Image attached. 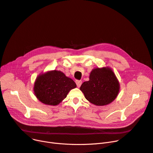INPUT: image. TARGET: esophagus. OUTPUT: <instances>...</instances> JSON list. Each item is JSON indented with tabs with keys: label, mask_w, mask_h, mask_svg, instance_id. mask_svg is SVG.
I'll return each mask as SVG.
<instances>
[{
	"label": "esophagus",
	"mask_w": 153,
	"mask_h": 153,
	"mask_svg": "<svg viewBox=\"0 0 153 153\" xmlns=\"http://www.w3.org/2000/svg\"><path fill=\"white\" fill-rule=\"evenodd\" d=\"M76 85H77V86L79 88V87H80V86L82 85V82L81 80H76Z\"/></svg>",
	"instance_id": "34e87169"
}]
</instances>
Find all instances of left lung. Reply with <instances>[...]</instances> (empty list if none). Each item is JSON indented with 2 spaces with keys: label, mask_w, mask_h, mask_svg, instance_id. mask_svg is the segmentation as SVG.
<instances>
[{
  "label": "left lung",
  "mask_w": 153,
  "mask_h": 153,
  "mask_svg": "<svg viewBox=\"0 0 153 153\" xmlns=\"http://www.w3.org/2000/svg\"><path fill=\"white\" fill-rule=\"evenodd\" d=\"M89 78V81L83 83L79 90L91 103L105 106L113 102L117 97L120 85L111 68L104 67L94 68Z\"/></svg>",
  "instance_id": "obj_1"
}]
</instances>
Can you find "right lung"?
Instances as JSON below:
<instances>
[{
    "instance_id": "add662e5",
    "label": "right lung",
    "mask_w": 153,
    "mask_h": 153,
    "mask_svg": "<svg viewBox=\"0 0 153 153\" xmlns=\"http://www.w3.org/2000/svg\"><path fill=\"white\" fill-rule=\"evenodd\" d=\"M76 87L72 79L58 70L48 71L39 75L34 83L35 96L43 104L56 106Z\"/></svg>"
}]
</instances>
